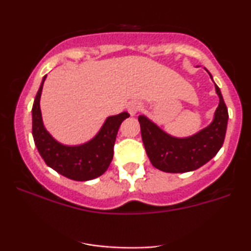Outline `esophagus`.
I'll return each instance as SVG.
<instances>
[{
    "label": "esophagus",
    "mask_w": 251,
    "mask_h": 251,
    "mask_svg": "<svg viewBox=\"0 0 251 251\" xmlns=\"http://www.w3.org/2000/svg\"><path fill=\"white\" fill-rule=\"evenodd\" d=\"M139 109H140V106L137 101H131L128 103L127 111H128V113L131 114V116H135V114H137V112L139 111Z\"/></svg>",
    "instance_id": "1"
}]
</instances>
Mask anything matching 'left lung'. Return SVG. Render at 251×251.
I'll use <instances>...</instances> for the list:
<instances>
[{"instance_id": "1", "label": "left lung", "mask_w": 251, "mask_h": 251, "mask_svg": "<svg viewBox=\"0 0 251 251\" xmlns=\"http://www.w3.org/2000/svg\"><path fill=\"white\" fill-rule=\"evenodd\" d=\"M209 75L212 79L211 74L209 73ZM215 89L220 98V103L216 108L214 120L205 128L190 137H172L149 118L138 117L146 153L155 169L170 174L195 171L217 154L226 138L229 114L216 83Z\"/></svg>"}]
</instances>
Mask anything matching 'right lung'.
<instances>
[{
  "label": "right lung",
  "mask_w": 251,
  "mask_h": 251,
  "mask_svg": "<svg viewBox=\"0 0 251 251\" xmlns=\"http://www.w3.org/2000/svg\"><path fill=\"white\" fill-rule=\"evenodd\" d=\"M46 77L47 75L43 76L31 109L33 138L37 151L50 168L70 179L86 181L99 177L105 174L113 159L118 129L129 114L123 112L108 117L96 137L87 143L74 146L63 145L51 137L42 122L40 98Z\"/></svg>",
  "instance_id": "right-lung-1"
}]
</instances>
